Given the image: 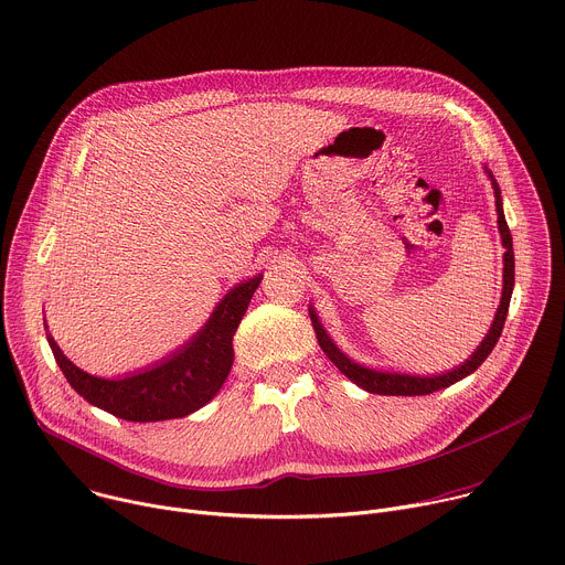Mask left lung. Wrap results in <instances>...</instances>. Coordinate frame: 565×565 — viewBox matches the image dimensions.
Returning <instances> with one entry per match:
<instances>
[{"label":"left lung","mask_w":565,"mask_h":565,"mask_svg":"<svg viewBox=\"0 0 565 565\" xmlns=\"http://www.w3.org/2000/svg\"><path fill=\"white\" fill-rule=\"evenodd\" d=\"M488 171V169H486ZM490 180H492V186H494V198H497V215H499V234H501V241H503V247H505V254H503V294H501V305L497 309V316L492 320V327L490 331L486 333L483 343L475 350V354L463 363L459 365L457 370L452 372H445V374H438V376H412V374H396V372H376V370H370V367H363L359 363H354L352 359H348L341 350H338L331 338L327 335V331L322 329L313 307H309V318H311V324H313V331H316V338H318V345L320 350L327 354V359L341 370L352 383H356L359 387H363L365 392L370 394H383V396H425V394H431V392H438L443 387H449L455 385L457 381L470 376L475 370L481 367V363L490 356V352L494 350L499 335L503 331V324H505V316H508V307H510V298H512V287H514V249H512V234H510V227L505 222V215H503V202H501V189L497 184V180L492 178V173L488 171Z\"/></svg>","instance_id":"obj_1"}]
</instances>
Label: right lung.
Masks as SVG:
<instances>
[{
	"mask_svg": "<svg viewBox=\"0 0 565 565\" xmlns=\"http://www.w3.org/2000/svg\"><path fill=\"white\" fill-rule=\"evenodd\" d=\"M263 276L236 285L213 309L206 324L171 356L122 379H97L75 367L49 333L53 356L71 387L90 405L134 423L182 418L204 407L234 365V333Z\"/></svg>",
	"mask_w": 565,
	"mask_h": 565,
	"instance_id": "obj_1",
	"label": "right lung"
}]
</instances>
